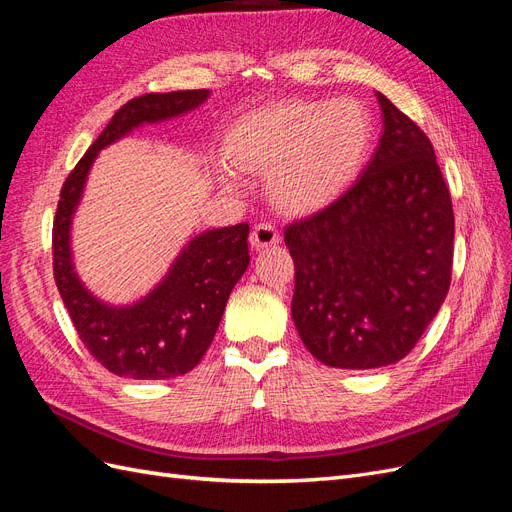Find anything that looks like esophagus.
I'll return each instance as SVG.
<instances>
[{"label": "esophagus", "instance_id": "34e87169", "mask_svg": "<svg viewBox=\"0 0 512 512\" xmlns=\"http://www.w3.org/2000/svg\"><path fill=\"white\" fill-rule=\"evenodd\" d=\"M250 243L254 250H265V247H269V245L280 243V232H277V228L271 222H260L252 230Z\"/></svg>", "mask_w": 512, "mask_h": 512}]
</instances>
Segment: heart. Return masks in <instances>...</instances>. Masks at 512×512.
<instances>
[{"mask_svg": "<svg viewBox=\"0 0 512 512\" xmlns=\"http://www.w3.org/2000/svg\"><path fill=\"white\" fill-rule=\"evenodd\" d=\"M374 119L352 98L286 100L243 117L226 138L232 166L269 175V194L290 213H314L342 196L369 156ZM232 183L228 175L222 177Z\"/></svg>", "mask_w": 512, "mask_h": 512, "instance_id": "obj_1", "label": "heart"}]
</instances>
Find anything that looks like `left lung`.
<instances>
[{
  "label": "left lung",
  "mask_w": 512,
  "mask_h": 512,
  "mask_svg": "<svg viewBox=\"0 0 512 512\" xmlns=\"http://www.w3.org/2000/svg\"><path fill=\"white\" fill-rule=\"evenodd\" d=\"M382 136L335 203L284 230L292 320L316 359L374 369L404 359L451 286L455 215L431 141L382 94Z\"/></svg>",
  "instance_id": "8db88e82"
}]
</instances>
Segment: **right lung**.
Here are the masks:
<instances>
[{
    "label": "right lung",
    "instance_id": "obj_1",
    "mask_svg": "<svg viewBox=\"0 0 512 512\" xmlns=\"http://www.w3.org/2000/svg\"><path fill=\"white\" fill-rule=\"evenodd\" d=\"M209 89L145 94L123 104L74 166L59 194L53 222V273L76 333L111 374L134 380H164L194 369L220 327L226 301L241 280L250 252V226L237 224L192 237L164 280L132 305H108L91 294L74 271L70 228L81 203L89 168L100 149L143 123H158L194 111Z\"/></svg>",
    "mask_w": 512,
    "mask_h": 512
}]
</instances>
